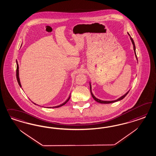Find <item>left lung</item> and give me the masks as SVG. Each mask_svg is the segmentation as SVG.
Here are the masks:
<instances>
[{
	"label": "left lung",
	"instance_id": "left-lung-1",
	"mask_svg": "<svg viewBox=\"0 0 156 156\" xmlns=\"http://www.w3.org/2000/svg\"><path fill=\"white\" fill-rule=\"evenodd\" d=\"M128 34L129 35V36L130 37V40H131V41H132V42L133 45V49H134V54H135V56H136V59H137V61H138V59H137V55H136V46H135V44H134V41H133V38L131 37V36L130 35V34L128 33ZM90 93H91V96L93 97V98H94L95 101H97V102H98V103H100V104H111V103H114V102H117V101H120V100H122V99H123L126 96V95L128 94V93H129V90L128 91V92L125 94L123 95V96L122 97H121L120 98H119L118 99H116V100H114V101H102V100H100V99H98V98H97L95 97L94 94H93V93H92V90H91V83H90Z\"/></svg>",
	"mask_w": 156,
	"mask_h": 156
}]
</instances>
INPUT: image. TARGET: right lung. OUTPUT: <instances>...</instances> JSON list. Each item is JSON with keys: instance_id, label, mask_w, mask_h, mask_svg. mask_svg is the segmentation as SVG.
I'll return each instance as SVG.
<instances>
[{"instance_id": "obj_1", "label": "right lung", "mask_w": 156, "mask_h": 156, "mask_svg": "<svg viewBox=\"0 0 156 156\" xmlns=\"http://www.w3.org/2000/svg\"><path fill=\"white\" fill-rule=\"evenodd\" d=\"M21 46H22V44H21ZM20 47H21V46H20ZM16 65H17V67H16V79H17L18 82V84H19V86H20V87H22V85H21V83H20V79H19V65H18V62H17V61H16ZM70 95L69 96V97L68 98V99H67L64 103H63V104H61V105H58V106H57L52 107V108H59V107H61V106H62L65 105V104H66V103L69 101V100L70 99ZM34 104H35V105H37V104H35V103H34ZM47 108H51V107H47Z\"/></svg>"}]
</instances>
